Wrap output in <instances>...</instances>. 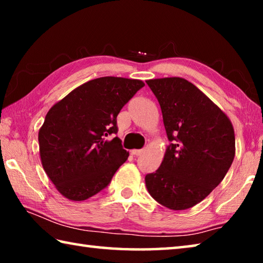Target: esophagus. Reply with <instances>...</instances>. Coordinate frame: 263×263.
Returning a JSON list of instances; mask_svg holds the SVG:
<instances>
[{
    "label": "esophagus",
    "instance_id": "esophagus-1",
    "mask_svg": "<svg viewBox=\"0 0 263 263\" xmlns=\"http://www.w3.org/2000/svg\"><path fill=\"white\" fill-rule=\"evenodd\" d=\"M142 152H144V151H142V149H132V151H131V154H133V155H136V157H138V155H140Z\"/></svg>",
    "mask_w": 263,
    "mask_h": 263
}]
</instances>
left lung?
Returning <instances> with one entry per match:
<instances>
[{"mask_svg":"<svg viewBox=\"0 0 263 263\" xmlns=\"http://www.w3.org/2000/svg\"><path fill=\"white\" fill-rule=\"evenodd\" d=\"M161 108L169 141L155 173L145 177L149 195L171 210L202 202L224 179L235 154L230 118L203 91L179 77L147 80Z\"/></svg>","mask_w":263,"mask_h":263,"instance_id":"left-lung-1","label":"left lung"}]
</instances>
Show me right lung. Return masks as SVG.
I'll return each mask as SVG.
<instances>
[{"instance_id": "obj_1", "label": "right lung", "mask_w": 263, "mask_h": 263, "mask_svg": "<svg viewBox=\"0 0 263 263\" xmlns=\"http://www.w3.org/2000/svg\"><path fill=\"white\" fill-rule=\"evenodd\" d=\"M145 86L141 80L103 77L90 80L48 110L39 128L44 171L69 201H86L110 183L128 152L117 133V115Z\"/></svg>"}]
</instances>
